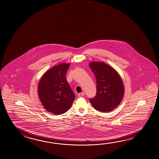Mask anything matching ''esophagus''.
Wrapping results in <instances>:
<instances>
[{"mask_svg": "<svg viewBox=\"0 0 159 159\" xmlns=\"http://www.w3.org/2000/svg\"><path fill=\"white\" fill-rule=\"evenodd\" d=\"M84 95H85V93L84 92H82V93H80L79 94L78 97H83Z\"/></svg>", "mask_w": 159, "mask_h": 159, "instance_id": "esophagus-1", "label": "esophagus"}]
</instances>
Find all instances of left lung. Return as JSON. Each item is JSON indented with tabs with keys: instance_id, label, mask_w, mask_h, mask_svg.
Listing matches in <instances>:
<instances>
[{
	"instance_id": "left-lung-1",
	"label": "left lung",
	"mask_w": 159,
	"mask_h": 159,
	"mask_svg": "<svg viewBox=\"0 0 159 159\" xmlns=\"http://www.w3.org/2000/svg\"><path fill=\"white\" fill-rule=\"evenodd\" d=\"M89 66L97 81V94L90 99V102L98 111H111L120 104L124 96L122 79L116 70L103 62H92Z\"/></svg>"
}]
</instances>
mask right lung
Here are the masks:
<instances>
[{"label": "right lung", "mask_w": 159, "mask_h": 159, "mask_svg": "<svg viewBox=\"0 0 159 159\" xmlns=\"http://www.w3.org/2000/svg\"><path fill=\"white\" fill-rule=\"evenodd\" d=\"M70 64H60L44 74L38 85V93L42 105L53 114L65 113L73 104L75 94L66 79Z\"/></svg>", "instance_id": "obj_1"}]
</instances>
